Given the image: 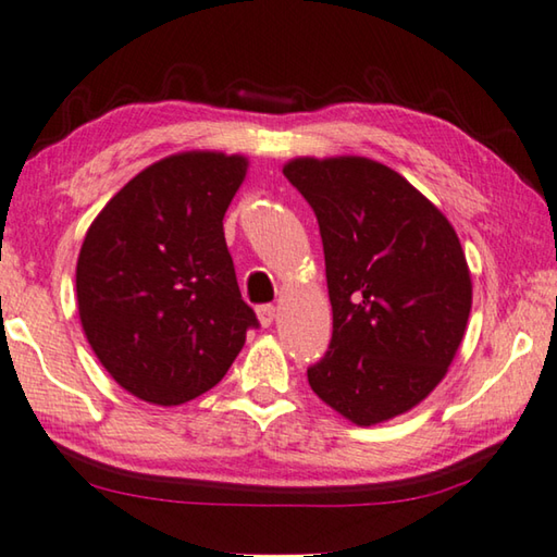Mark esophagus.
<instances>
[{
	"label": "esophagus",
	"mask_w": 557,
	"mask_h": 557,
	"mask_svg": "<svg viewBox=\"0 0 557 557\" xmlns=\"http://www.w3.org/2000/svg\"><path fill=\"white\" fill-rule=\"evenodd\" d=\"M258 322H260L262 326H270L272 322H275V307H272V305L258 307Z\"/></svg>",
	"instance_id": "1"
}]
</instances>
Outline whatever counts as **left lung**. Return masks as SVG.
I'll use <instances>...</instances> for the list:
<instances>
[{
	"label": "left lung",
	"instance_id": "obj_1",
	"mask_svg": "<svg viewBox=\"0 0 557 557\" xmlns=\"http://www.w3.org/2000/svg\"><path fill=\"white\" fill-rule=\"evenodd\" d=\"M282 172L317 213L334 317L309 385L358 428L398 418L437 388L467 332L471 272L457 233L369 157H295Z\"/></svg>",
	"mask_w": 557,
	"mask_h": 557
}]
</instances>
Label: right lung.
<instances>
[{
	"mask_svg": "<svg viewBox=\"0 0 557 557\" xmlns=\"http://www.w3.org/2000/svg\"><path fill=\"white\" fill-rule=\"evenodd\" d=\"M248 157L191 149L149 164L83 238V334L120 388L172 408L211 391L258 326L240 299L223 215Z\"/></svg>",
	"mask_w": 557,
	"mask_h": 557,
	"instance_id": "add662e5",
	"label": "right lung"
}]
</instances>
